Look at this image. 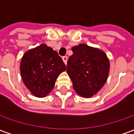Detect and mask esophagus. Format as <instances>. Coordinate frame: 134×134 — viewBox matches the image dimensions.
<instances>
[{"label": "esophagus", "instance_id": "obj_1", "mask_svg": "<svg viewBox=\"0 0 134 134\" xmlns=\"http://www.w3.org/2000/svg\"><path fill=\"white\" fill-rule=\"evenodd\" d=\"M63 62H64L65 64L66 65V63H67V61H68V57H66V56L63 57Z\"/></svg>", "mask_w": 134, "mask_h": 134}]
</instances>
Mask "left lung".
<instances>
[{
	"mask_svg": "<svg viewBox=\"0 0 134 134\" xmlns=\"http://www.w3.org/2000/svg\"><path fill=\"white\" fill-rule=\"evenodd\" d=\"M67 63V73L76 92L83 98L95 95L104 85L110 71V61L100 49L80 44L72 48Z\"/></svg>",
	"mask_w": 134,
	"mask_h": 134,
	"instance_id": "left-lung-1",
	"label": "left lung"
}]
</instances>
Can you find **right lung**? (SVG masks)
<instances>
[{"mask_svg": "<svg viewBox=\"0 0 134 134\" xmlns=\"http://www.w3.org/2000/svg\"><path fill=\"white\" fill-rule=\"evenodd\" d=\"M65 69L66 66L57 52L45 44L27 51L20 65L24 85L38 98L48 95L58 76Z\"/></svg>", "mask_w": 134, "mask_h": 134, "instance_id": "obj_1", "label": "right lung"}]
</instances>
